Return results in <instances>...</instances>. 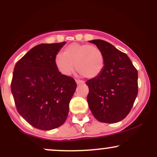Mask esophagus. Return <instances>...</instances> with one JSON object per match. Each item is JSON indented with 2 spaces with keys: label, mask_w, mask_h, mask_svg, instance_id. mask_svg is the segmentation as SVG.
<instances>
[{
  "label": "esophagus",
  "mask_w": 157,
  "mask_h": 157,
  "mask_svg": "<svg viewBox=\"0 0 157 157\" xmlns=\"http://www.w3.org/2000/svg\"><path fill=\"white\" fill-rule=\"evenodd\" d=\"M76 81V82H77V85H80V84H84V82L83 81H82V80H75Z\"/></svg>",
  "instance_id": "34e87169"
}]
</instances>
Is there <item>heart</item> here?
<instances>
[{"mask_svg": "<svg viewBox=\"0 0 157 157\" xmlns=\"http://www.w3.org/2000/svg\"><path fill=\"white\" fill-rule=\"evenodd\" d=\"M55 63L57 70L68 76L75 70L86 78H94L100 75L104 68V56L97 46L73 43L66 46L63 54L55 56Z\"/></svg>", "mask_w": 157, "mask_h": 157, "instance_id": "heart-1", "label": "heart"}]
</instances>
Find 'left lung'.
Masks as SVG:
<instances>
[{
  "instance_id": "1",
  "label": "left lung",
  "mask_w": 157,
  "mask_h": 157,
  "mask_svg": "<svg viewBox=\"0 0 157 157\" xmlns=\"http://www.w3.org/2000/svg\"><path fill=\"white\" fill-rule=\"evenodd\" d=\"M104 56L100 75L86 81L89 107L98 121L116 123L126 117L138 93V73L126 54L102 40H93Z\"/></svg>"
}]
</instances>
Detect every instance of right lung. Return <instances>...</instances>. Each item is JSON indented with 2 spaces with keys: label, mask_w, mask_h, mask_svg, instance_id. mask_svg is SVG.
Wrapping results in <instances>:
<instances>
[{
  "label": "right lung",
  "mask_w": 157,
  "mask_h": 157,
  "mask_svg": "<svg viewBox=\"0 0 157 157\" xmlns=\"http://www.w3.org/2000/svg\"><path fill=\"white\" fill-rule=\"evenodd\" d=\"M66 44H41L15 64L11 91L17 111L30 125L49 131L66 122L77 88L72 77L57 70L55 56Z\"/></svg>",
  "instance_id": "1"
}]
</instances>
